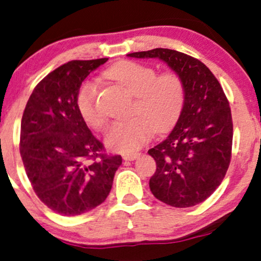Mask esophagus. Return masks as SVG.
Here are the masks:
<instances>
[{
  "label": "esophagus",
  "mask_w": 261,
  "mask_h": 261,
  "mask_svg": "<svg viewBox=\"0 0 261 261\" xmlns=\"http://www.w3.org/2000/svg\"><path fill=\"white\" fill-rule=\"evenodd\" d=\"M140 154L138 152H133V154H124L123 155V159L125 161H134V160H136Z\"/></svg>",
  "instance_id": "obj_1"
}]
</instances>
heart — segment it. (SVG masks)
Wrapping results in <instances>:
<instances>
[{
    "label": "heart",
    "mask_w": 261,
    "mask_h": 261,
    "mask_svg": "<svg viewBox=\"0 0 261 261\" xmlns=\"http://www.w3.org/2000/svg\"><path fill=\"white\" fill-rule=\"evenodd\" d=\"M107 79L125 87L135 96L130 119L114 123L109 128L105 143L118 152L136 151L148 142L152 131L163 133L175 124L184 109L186 88L178 72L158 75L152 67L133 61H120L105 72ZM79 111L87 124L102 130L107 117L98 102V89L85 83L76 99Z\"/></svg>",
    "instance_id": "b5f03b06"
}]
</instances>
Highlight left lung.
Wrapping results in <instances>:
<instances>
[{
  "mask_svg": "<svg viewBox=\"0 0 261 261\" xmlns=\"http://www.w3.org/2000/svg\"><path fill=\"white\" fill-rule=\"evenodd\" d=\"M128 57L159 58L181 76L186 98L174 128L149 149L156 172L151 193L174 207L201 203L221 185L231 158L232 120L223 89L205 64L169 48L134 52Z\"/></svg>",
  "mask_w": 261,
  "mask_h": 261,
  "instance_id": "8db88e82",
  "label": "left lung"
}]
</instances>
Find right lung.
<instances>
[{
	"label": "right lung",
	"mask_w": 261,
	"mask_h": 261,
	"mask_svg": "<svg viewBox=\"0 0 261 261\" xmlns=\"http://www.w3.org/2000/svg\"><path fill=\"white\" fill-rule=\"evenodd\" d=\"M109 58L68 62L45 76L26 103L20 155L34 192L64 216L94 209L109 196L121 165L90 133L76 99L83 80Z\"/></svg>",
	"instance_id": "obj_1"
}]
</instances>
